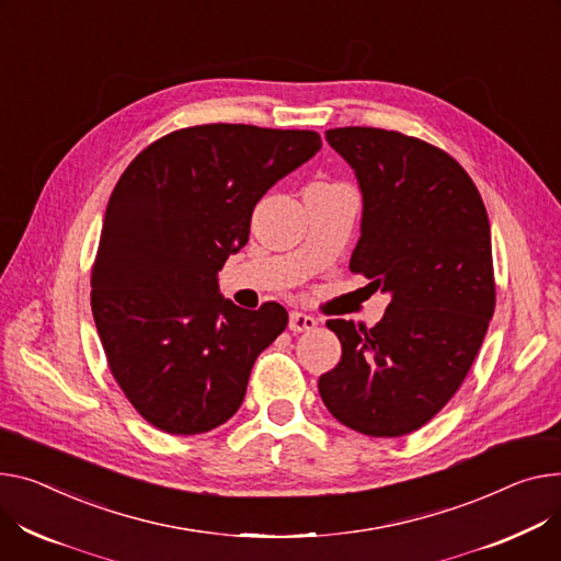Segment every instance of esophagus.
I'll return each mask as SVG.
<instances>
[{
	"label": "esophagus",
	"instance_id": "obj_1",
	"mask_svg": "<svg viewBox=\"0 0 561 561\" xmlns=\"http://www.w3.org/2000/svg\"><path fill=\"white\" fill-rule=\"evenodd\" d=\"M316 324H318V320L302 311H290V316H288V329L295 333L311 331V329H316Z\"/></svg>",
	"mask_w": 561,
	"mask_h": 561
}]
</instances>
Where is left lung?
<instances>
[{
	"mask_svg": "<svg viewBox=\"0 0 561 561\" xmlns=\"http://www.w3.org/2000/svg\"><path fill=\"white\" fill-rule=\"evenodd\" d=\"M354 171L360 239L350 268L390 305L371 329L329 320L341 363L320 377L329 413L371 437L424 426L456 390L494 313L490 220L467 171L439 148L381 128H331Z\"/></svg>",
	"mask_w": 561,
	"mask_h": 561,
	"instance_id": "obj_1",
	"label": "left lung"
}]
</instances>
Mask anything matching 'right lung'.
<instances>
[{"label": "right lung", "instance_id": "add662e5", "mask_svg": "<svg viewBox=\"0 0 561 561\" xmlns=\"http://www.w3.org/2000/svg\"><path fill=\"white\" fill-rule=\"evenodd\" d=\"M313 130L207 124L175 130L112 192L92 271V316L110 371L137 413L173 435L226 424L250 369L286 329L220 295L218 271L250 237L254 205L320 151Z\"/></svg>", "mask_w": 561, "mask_h": 561}]
</instances>
